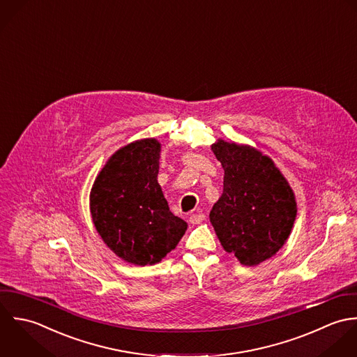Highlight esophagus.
<instances>
[{
    "mask_svg": "<svg viewBox=\"0 0 357 357\" xmlns=\"http://www.w3.org/2000/svg\"><path fill=\"white\" fill-rule=\"evenodd\" d=\"M204 219H206V215L203 214V213H197V214L190 215L189 222L193 223V225H197V223H202Z\"/></svg>",
    "mask_w": 357,
    "mask_h": 357,
    "instance_id": "esophagus-1",
    "label": "esophagus"
}]
</instances>
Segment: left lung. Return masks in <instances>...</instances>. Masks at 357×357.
<instances>
[{
  "label": "left lung",
  "mask_w": 357,
  "mask_h": 357,
  "mask_svg": "<svg viewBox=\"0 0 357 357\" xmlns=\"http://www.w3.org/2000/svg\"><path fill=\"white\" fill-rule=\"evenodd\" d=\"M225 171L223 192L210 213L226 252L257 266L284 245L296 216L295 196L271 157L248 144L211 146Z\"/></svg>",
  "instance_id": "left-lung-1"
}]
</instances>
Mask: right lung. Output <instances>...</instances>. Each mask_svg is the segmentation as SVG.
Listing matches in <instances>:
<instances>
[{
	"mask_svg": "<svg viewBox=\"0 0 357 357\" xmlns=\"http://www.w3.org/2000/svg\"><path fill=\"white\" fill-rule=\"evenodd\" d=\"M161 143L154 138L119 149L96 176L89 196L93 225L121 259L160 262L185 234L188 223L169 211L157 182Z\"/></svg>",
	"mask_w": 357,
	"mask_h": 357,
	"instance_id": "1",
	"label": "right lung"
}]
</instances>
